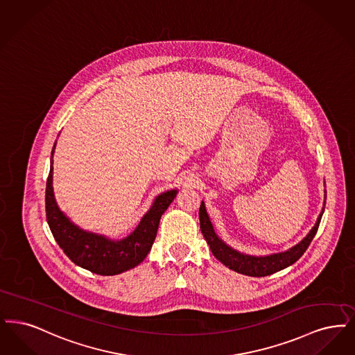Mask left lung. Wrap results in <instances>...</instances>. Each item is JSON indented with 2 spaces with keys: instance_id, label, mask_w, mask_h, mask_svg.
Masks as SVG:
<instances>
[{
  "instance_id": "obj_1",
  "label": "left lung",
  "mask_w": 355,
  "mask_h": 355,
  "mask_svg": "<svg viewBox=\"0 0 355 355\" xmlns=\"http://www.w3.org/2000/svg\"><path fill=\"white\" fill-rule=\"evenodd\" d=\"M324 211V207L322 208V212L317 218L315 225L313 227L311 231L309 232L308 236L300 244L291 248L286 252L265 256V257H254V256H249V254H243V253L232 249L231 247H228L224 241H221L214 231V227L211 224L209 217L207 215L205 205L202 201H201L200 209H199V218H200L201 233L211 248L214 256L218 261L223 262L225 266H228L230 269L237 272V273L247 275L252 277H265V276L273 275L278 270L285 269L286 266L292 265L305 253V250L308 249L311 240L314 239L315 233L318 231L320 221H321Z\"/></svg>"
}]
</instances>
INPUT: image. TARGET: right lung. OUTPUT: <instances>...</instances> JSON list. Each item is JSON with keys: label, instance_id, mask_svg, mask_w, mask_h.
Segmentation results:
<instances>
[{"label": "right lung", "instance_id": "1", "mask_svg": "<svg viewBox=\"0 0 355 355\" xmlns=\"http://www.w3.org/2000/svg\"><path fill=\"white\" fill-rule=\"evenodd\" d=\"M46 182V218L55 241L64 254L78 266L101 276H114L135 268L146 259L154 244L160 217L176 196L168 191L156 198L151 209L141 218L137 230L119 241L82 231L60 211L53 192V154Z\"/></svg>", "mask_w": 355, "mask_h": 355}]
</instances>
